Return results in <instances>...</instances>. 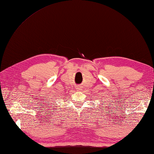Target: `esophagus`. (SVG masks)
<instances>
[{"instance_id":"34e87169","label":"esophagus","mask_w":154,"mask_h":154,"mask_svg":"<svg viewBox=\"0 0 154 154\" xmlns=\"http://www.w3.org/2000/svg\"><path fill=\"white\" fill-rule=\"evenodd\" d=\"M82 87L81 86H77L76 87V90H77V91H81L82 90Z\"/></svg>"}]
</instances>
